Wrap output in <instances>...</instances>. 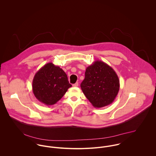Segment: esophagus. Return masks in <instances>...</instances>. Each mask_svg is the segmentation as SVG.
<instances>
[{"label": "esophagus", "mask_w": 156, "mask_h": 156, "mask_svg": "<svg viewBox=\"0 0 156 156\" xmlns=\"http://www.w3.org/2000/svg\"><path fill=\"white\" fill-rule=\"evenodd\" d=\"M78 85H79V83H78V82H76V83H74V84L73 85V87H77Z\"/></svg>", "instance_id": "obj_1"}]
</instances>
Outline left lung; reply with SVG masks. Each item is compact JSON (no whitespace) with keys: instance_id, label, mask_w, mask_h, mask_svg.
Here are the masks:
<instances>
[{"instance_id":"obj_1","label":"left lung","mask_w":156,"mask_h":156,"mask_svg":"<svg viewBox=\"0 0 156 156\" xmlns=\"http://www.w3.org/2000/svg\"><path fill=\"white\" fill-rule=\"evenodd\" d=\"M80 87L95 108L112 103L119 89V80L114 69L101 61H95L87 67Z\"/></svg>"}]
</instances>
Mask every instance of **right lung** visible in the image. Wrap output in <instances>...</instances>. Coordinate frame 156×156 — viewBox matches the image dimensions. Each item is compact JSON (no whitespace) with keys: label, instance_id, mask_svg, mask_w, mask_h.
Here are the masks:
<instances>
[{"label":"right lung","instance_id":"1","mask_svg":"<svg viewBox=\"0 0 156 156\" xmlns=\"http://www.w3.org/2000/svg\"><path fill=\"white\" fill-rule=\"evenodd\" d=\"M71 87L64 71L52 62L41 67L35 74L32 81L35 97L47 106L56 103Z\"/></svg>","mask_w":156,"mask_h":156}]
</instances>
